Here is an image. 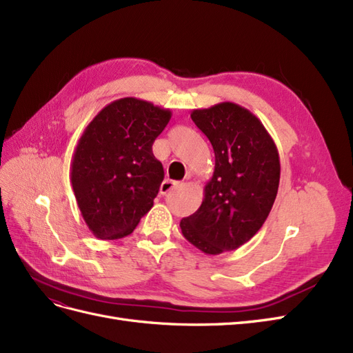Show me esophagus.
Instances as JSON below:
<instances>
[{"mask_svg": "<svg viewBox=\"0 0 353 353\" xmlns=\"http://www.w3.org/2000/svg\"><path fill=\"white\" fill-rule=\"evenodd\" d=\"M178 187V183L176 181H170V179H166L162 183V185H160V194L162 196H166L169 191H172L174 188Z\"/></svg>", "mask_w": 353, "mask_h": 353, "instance_id": "34e87169", "label": "esophagus"}]
</instances>
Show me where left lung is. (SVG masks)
Here are the masks:
<instances>
[{
    "instance_id": "obj_1",
    "label": "left lung",
    "mask_w": 353,
    "mask_h": 353,
    "mask_svg": "<svg viewBox=\"0 0 353 353\" xmlns=\"http://www.w3.org/2000/svg\"><path fill=\"white\" fill-rule=\"evenodd\" d=\"M215 152L200 208L181 221L183 236L206 254L236 250L261 230L280 184V156L250 110L223 101L191 112Z\"/></svg>"
}]
</instances>
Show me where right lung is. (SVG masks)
Returning a JSON list of instances; mask_svg holds the SVG:
<instances>
[{
    "mask_svg": "<svg viewBox=\"0 0 353 353\" xmlns=\"http://www.w3.org/2000/svg\"><path fill=\"white\" fill-rule=\"evenodd\" d=\"M172 112L135 97L114 100L85 128L70 181L81 215L101 240L130 236L152 209L165 172L152 145Z\"/></svg>",
    "mask_w": 353,
    "mask_h": 353,
    "instance_id": "add662e5",
    "label": "right lung"
}]
</instances>
